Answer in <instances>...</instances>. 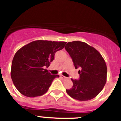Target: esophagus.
<instances>
[{
    "label": "esophagus",
    "instance_id": "34e87169",
    "mask_svg": "<svg viewBox=\"0 0 121 121\" xmlns=\"http://www.w3.org/2000/svg\"><path fill=\"white\" fill-rule=\"evenodd\" d=\"M60 78H62L63 79H68V78H67V77L64 76L63 75H60Z\"/></svg>",
    "mask_w": 121,
    "mask_h": 121
}]
</instances>
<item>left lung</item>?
<instances>
[{
	"mask_svg": "<svg viewBox=\"0 0 121 121\" xmlns=\"http://www.w3.org/2000/svg\"><path fill=\"white\" fill-rule=\"evenodd\" d=\"M65 48L75 68H80L79 79H71L72 88L66 91L71 98L81 101L93 99L106 83L107 69L103 57L95 48L83 42H68Z\"/></svg>",
	"mask_w": 121,
	"mask_h": 121,
	"instance_id": "1",
	"label": "left lung"
}]
</instances>
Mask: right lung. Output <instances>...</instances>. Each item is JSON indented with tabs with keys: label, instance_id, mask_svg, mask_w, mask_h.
Listing matches in <instances>:
<instances>
[{
	"label": "right lung",
	"instance_id": "1",
	"mask_svg": "<svg viewBox=\"0 0 121 121\" xmlns=\"http://www.w3.org/2000/svg\"><path fill=\"white\" fill-rule=\"evenodd\" d=\"M66 42L36 40L23 46L13 59L11 76L16 88L27 97L34 98L45 93L56 78L48 68L55 53L63 49Z\"/></svg>",
	"mask_w": 121,
	"mask_h": 121
}]
</instances>
